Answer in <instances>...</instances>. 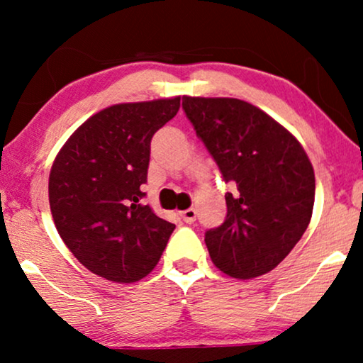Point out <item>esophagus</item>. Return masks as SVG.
I'll list each match as a JSON object with an SVG mask.
<instances>
[{
    "label": "esophagus",
    "mask_w": 363,
    "mask_h": 363,
    "mask_svg": "<svg viewBox=\"0 0 363 363\" xmlns=\"http://www.w3.org/2000/svg\"><path fill=\"white\" fill-rule=\"evenodd\" d=\"M180 216L182 220L186 223V225H191V223H195L196 220V210L195 208H188L185 211H180Z\"/></svg>",
    "instance_id": "34e87169"
}]
</instances>
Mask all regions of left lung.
I'll return each instance as SVG.
<instances>
[{"label":"left lung","mask_w":363,"mask_h":363,"mask_svg":"<svg viewBox=\"0 0 363 363\" xmlns=\"http://www.w3.org/2000/svg\"><path fill=\"white\" fill-rule=\"evenodd\" d=\"M183 108L220 167L228 215L205 242L218 269L252 279L274 269L309 226L314 168L299 140L259 107L231 97L183 96Z\"/></svg>","instance_id":"left-lung-1"}]
</instances>
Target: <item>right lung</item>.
I'll list each match as a JSON object with an SVG mask.
<instances>
[{
	"mask_svg": "<svg viewBox=\"0 0 363 363\" xmlns=\"http://www.w3.org/2000/svg\"><path fill=\"white\" fill-rule=\"evenodd\" d=\"M180 96L106 107L67 138L49 173V206L77 261L130 284L158 264L175 225L140 201L150 140L177 116Z\"/></svg>",
	"mask_w": 363,
	"mask_h": 363,
	"instance_id": "right-lung-1",
	"label": "right lung"
}]
</instances>
